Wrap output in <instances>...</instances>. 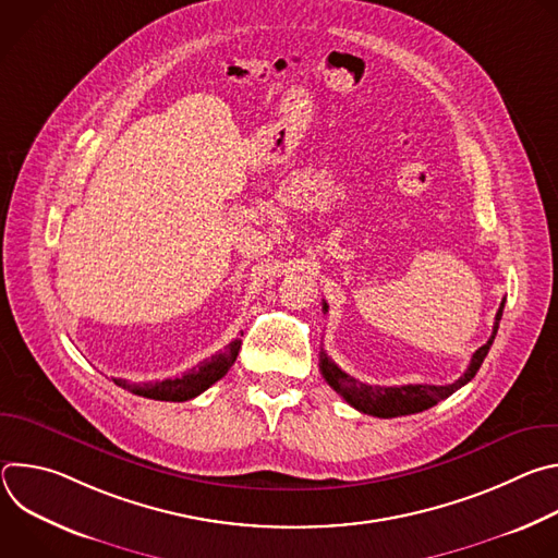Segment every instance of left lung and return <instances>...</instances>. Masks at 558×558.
Returning a JSON list of instances; mask_svg holds the SVG:
<instances>
[{"label": "left lung", "mask_w": 558, "mask_h": 558, "mask_svg": "<svg viewBox=\"0 0 558 558\" xmlns=\"http://www.w3.org/2000/svg\"><path fill=\"white\" fill-rule=\"evenodd\" d=\"M504 302H501V306H499V311L495 315V327H493L490 340L482 349L474 351V355L470 360V366L452 384H446V386H433V384L371 386V384H364V381L351 377L349 373H344L325 351L320 353L323 377L327 379V384L342 397L347 404H351L360 413H366V415H373V417H384V420L422 413V411L435 407L437 402L446 400L448 395H452L463 384H468L476 375V371H480V366L484 364V360H486V355H488V351H490V347L495 342V336H497V329H499V320H501V315H504ZM323 304H325L323 311H327L329 308L327 302H323Z\"/></svg>", "instance_id": "obj_1"}]
</instances>
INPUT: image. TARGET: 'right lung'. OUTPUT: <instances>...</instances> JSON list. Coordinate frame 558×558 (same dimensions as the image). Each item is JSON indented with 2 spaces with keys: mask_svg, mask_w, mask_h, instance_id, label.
Listing matches in <instances>:
<instances>
[{
  "mask_svg": "<svg viewBox=\"0 0 558 558\" xmlns=\"http://www.w3.org/2000/svg\"><path fill=\"white\" fill-rule=\"evenodd\" d=\"M238 351H241V340H233L225 351L211 355L209 360L201 362L196 368L179 375V377H170L163 381H147V384H134L128 379H114L117 386L147 397V400H158V402H187L192 397L201 395L203 390H207L211 384H216L235 362Z\"/></svg>",
  "mask_w": 558,
  "mask_h": 558,
  "instance_id": "1",
  "label": "right lung"
}]
</instances>
